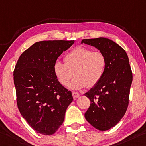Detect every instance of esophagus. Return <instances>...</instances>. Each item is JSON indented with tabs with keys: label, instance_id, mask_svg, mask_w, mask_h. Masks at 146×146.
Segmentation results:
<instances>
[{
	"label": "esophagus",
	"instance_id": "obj_1",
	"mask_svg": "<svg viewBox=\"0 0 146 146\" xmlns=\"http://www.w3.org/2000/svg\"><path fill=\"white\" fill-rule=\"evenodd\" d=\"M73 95V99H76L77 98H78V97L80 96V94L77 93V92H73L72 93Z\"/></svg>",
	"mask_w": 146,
	"mask_h": 146
}]
</instances>
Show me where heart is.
Returning a JSON list of instances; mask_svg holds the SVG:
<instances>
[{
  "label": "heart",
  "instance_id": "1",
  "mask_svg": "<svg viewBox=\"0 0 146 146\" xmlns=\"http://www.w3.org/2000/svg\"><path fill=\"white\" fill-rule=\"evenodd\" d=\"M64 63L57 60L53 66V72L58 81L67 86L72 76L75 78L69 87L80 90L88 86L92 88L98 84L103 78L106 68L105 55L100 51H93L85 47H77L67 53Z\"/></svg>",
  "mask_w": 146,
  "mask_h": 146
}]
</instances>
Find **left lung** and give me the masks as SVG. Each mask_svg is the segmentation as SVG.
I'll return each instance as SVG.
<instances>
[{
  "label": "left lung",
  "mask_w": 146,
  "mask_h": 146,
  "mask_svg": "<svg viewBox=\"0 0 146 146\" xmlns=\"http://www.w3.org/2000/svg\"><path fill=\"white\" fill-rule=\"evenodd\" d=\"M81 43L93 46L106 56L103 78L84 94L91 101L84 116L96 129L107 131L121 119L128 107L133 81L129 58L123 48L109 39H85Z\"/></svg>",
  "instance_id": "1"
}]
</instances>
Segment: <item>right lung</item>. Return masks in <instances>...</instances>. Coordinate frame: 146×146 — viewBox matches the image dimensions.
I'll list each match as a JSON object with an SVG mask.
<instances>
[{
    "label": "right lung",
    "mask_w": 146,
    "mask_h": 146,
    "mask_svg": "<svg viewBox=\"0 0 146 146\" xmlns=\"http://www.w3.org/2000/svg\"><path fill=\"white\" fill-rule=\"evenodd\" d=\"M74 40L41 41L33 44L18 59L13 71L19 110L37 133L52 135L63 123L73 99L58 81L53 66Z\"/></svg>",
    "instance_id": "add662e5"
}]
</instances>
